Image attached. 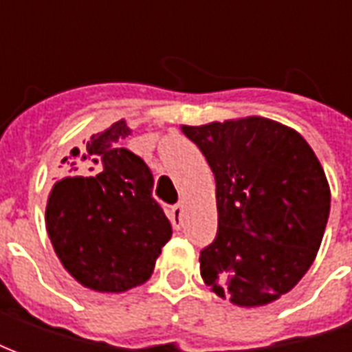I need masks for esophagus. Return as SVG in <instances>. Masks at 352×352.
<instances>
[{
	"label": "esophagus",
	"mask_w": 352,
	"mask_h": 352,
	"mask_svg": "<svg viewBox=\"0 0 352 352\" xmlns=\"http://www.w3.org/2000/svg\"><path fill=\"white\" fill-rule=\"evenodd\" d=\"M169 221L173 224V228L179 230L183 226V207L181 206H173L169 209Z\"/></svg>",
	"instance_id": "esophagus-1"
}]
</instances>
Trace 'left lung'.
Segmentation results:
<instances>
[{
  "label": "left lung",
  "instance_id": "1",
  "mask_svg": "<svg viewBox=\"0 0 352 352\" xmlns=\"http://www.w3.org/2000/svg\"><path fill=\"white\" fill-rule=\"evenodd\" d=\"M217 183L219 230L199 252L201 277L237 305L294 288L317 256L330 188L307 141L260 116L183 126Z\"/></svg>",
  "mask_w": 352,
  "mask_h": 352
}]
</instances>
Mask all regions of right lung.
Masks as SVG:
<instances>
[{"label":"right lung","mask_w":352,"mask_h":352,"mask_svg":"<svg viewBox=\"0 0 352 352\" xmlns=\"http://www.w3.org/2000/svg\"><path fill=\"white\" fill-rule=\"evenodd\" d=\"M128 135L130 128L118 120L73 148V169L87 177L54 184L47 204L58 258L79 283L100 292L145 283L171 237L168 217L153 198V171L122 146Z\"/></svg>","instance_id":"add662e5"}]
</instances>
